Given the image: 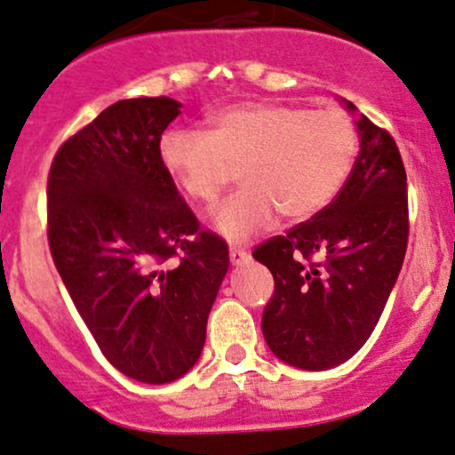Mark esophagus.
<instances>
[{
	"label": "esophagus",
	"instance_id": "obj_1",
	"mask_svg": "<svg viewBox=\"0 0 455 455\" xmlns=\"http://www.w3.org/2000/svg\"><path fill=\"white\" fill-rule=\"evenodd\" d=\"M229 262H232L234 267H238V264L249 262L247 249H243V247H229Z\"/></svg>",
	"mask_w": 455,
	"mask_h": 455
}]
</instances>
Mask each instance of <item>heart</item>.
<instances>
[{
	"mask_svg": "<svg viewBox=\"0 0 455 455\" xmlns=\"http://www.w3.org/2000/svg\"><path fill=\"white\" fill-rule=\"evenodd\" d=\"M359 135L339 109L241 103L211 117L208 132L173 129L161 163L187 200L212 204L238 170L243 187L212 214L229 241L270 228L282 212L305 221L324 211L348 180Z\"/></svg>",
	"mask_w": 455,
	"mask_h": 455,
	"instance_id": "1",
	"label": "heart"
}]
</instances>
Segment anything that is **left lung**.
<instances>
[{"instance_id":"8db88e82","label":"left lung","mask_w":455,"mask_h":455,"mask_svg":"<svg viewBox=\"0 0 455 455\" xmlns=\"http://www.w3.org/2000/svg\"><path fill=\"white\" fill-rule=\"evenodd\" d=\"M356 126L359 156L335 200L253 249L275 279L262 314L264 339L279 359L300 370H329L361 350L406 255L402 155L389 131L370 117L361 116Z\"/></svg>"}]
</instances>
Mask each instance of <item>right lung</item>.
I'll list each match as a JSON object with an SVG mask.
<instances>
[{
    "instance_id": "right-lung-1",
    "label": "right lung",
    "mask_w": 455,
    "mask_h": 455,
    "mask_svg": "<svg viewBox=\"0 0 455 455\" xmlns=\"http://www.w3.org/2000/svg\"><path fill=\"white\" fill-rule=\"evenodd\" d=\"M180 114L167 96L117 100L60 146L47 178L51 258L105 359L152 385L187 374L229 267L161 163Z\"/></svg>"
}]
</instances>
